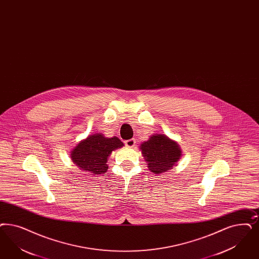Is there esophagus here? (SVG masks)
<instances>
[{"instance_id": "34e87169", "label": "esophagus", "mask_w": 259, "mask_h": 259, "mask_svg": "<svg viewBox=\"0 0 259 259\" xmlns=\"http://www.w3.org/2000/svg\"><path fill=\"white\" fill-rule=\"evenodd\" d=\"M135 143H136L135 139H131V140H127V141H125V144H126L127 146H129V147H133L135 145Z\"/></svg>"}]
</instances>
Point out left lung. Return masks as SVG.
Returning a JSON list of instances; mask_svg holds the SVG:
<instances>
[{"instance_id":"left-lung-1","label":"left lung","mask_w":259,"mask_h":259,"mask_svg":"<svg viewBox=\"0 0 259 259\" xmlns=\"http://www.w3.org/2000/svg\"><path fill=\"white\" fill-rule=\"evenodd\" d=\"M141 150L148 162V168L155 174L171 169L182 155L177 143L164 135L152 136L141 145Z\"/></svg>"}]
</instances>
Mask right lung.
I'll use <instances>...</instances> for the list:
<instances>
[{
	"mask_svg": "<svg viewBox=\"0 0 259 259\" xmlns=\"http://www.w3.org/2000/svg\"><path fill=\"white\" fill-rule=\"evenodd\" d=\"M123 146L116 137L105 138L101 134L89 136L71 152V160L81 169L102 174L108 169L107 158L112 151Z\"/></svg>",
	"mask_w": 259,
	"mask_h": 259,
	"instance_id": "right-lung-1",
	"label": "right lung"
}]
</instances>
